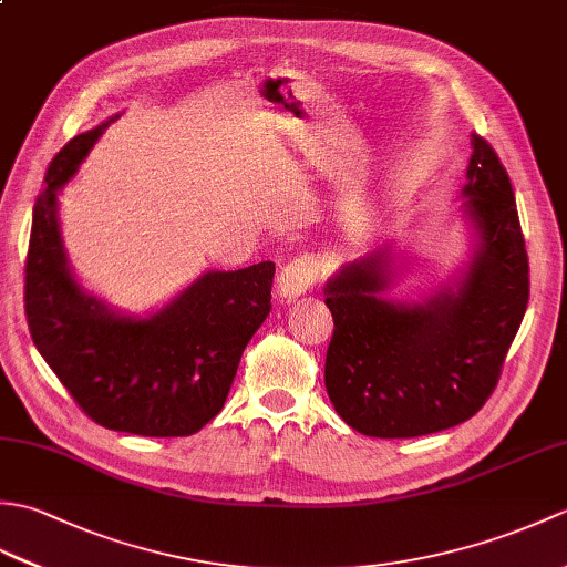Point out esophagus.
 <instances>
[{"label": "esophagus", "mask_w": 567, "mask_h": 567, "mask_svg": "<svg viewBox=\"0 0 567 567\" xmlns=\"http://www.w3.org/2000/svg\"><path fill=\"white\" fill-rule=\"evenodd\" d=\"M317 272L319 265L311 256H299L290 260L280 270V277H277V292L285 299H295L299 295H305L311 285L317 282Z\"/></svg>", "instance_id": "34e87169"}]
</instances>
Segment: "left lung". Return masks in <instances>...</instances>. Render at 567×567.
Returning a JSON list of instances; mask_svg holds the SVG:
<instances>
[{
    "label": "left lung",
    "mask_w": 567,
    "mask_h": 567,
    "mask_svg": "<svg viewBox=\"0 0 567 567\" xmlns=\"http://www.w3.org/2000/svg\"><path fill=\"white\" fill-rule=\"evenodd\" d=\"M465 209L480 248L457 290L424 305L382 299L384 252L329 280L333 336L327 392L348 426L375 439H414L463 424L495 392L528 305V256L514 189L499 155L473 134Z\"/></svg>",
    "instance_id": "obj_1"
}]
</instances>
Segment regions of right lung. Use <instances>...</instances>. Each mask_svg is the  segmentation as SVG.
I'll return each instance as SVG.
<instances>
[{
	"mask_svg": "<svg viewBox=\"0 0 567 567\" xmlns=\"http://www.w3.org/2000/svg\"><path fill=\"white\" fill-rule=\"evenodd\" d=\"M110 124L68 141L35 197L23 268L31 339L94 424L192 436L221 412L250 336L270 315L275 262L207 272L148 319L118 317L80 290L58 231L55 195Z\"/></svg>",
	"mask_w": 567,
	"mask_h": 567,
	"instance_id": "1",
	"label": "right lung"
}]
</instances>
